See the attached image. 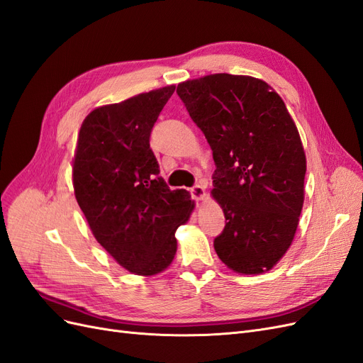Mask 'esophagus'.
I'll list each match as a JSON object with an SVG mask.
<instances>
[{
	"label": "esophagus",
	"mask_w": 363,
	"mask_h": 363,
	"mask_svg": "<svg viewBox=\"0 0 363 363\" xmlns=\"http://www.w3.org/2000/svg\"><path fill=\"white\" fill-rule=\"evenodd\" d=\"M191 195H192V199L196 200V201L204 200V199H206V189H204V186L195 184L194 188H191Z\"/></svg>",
	"instance_id": "obj_1"
}]
</instances>
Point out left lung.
I'll list each match as a JSON object with an SVG mask.
<instances>
[{
  "instance_id": "obj_1",
  "label": "left lung",
  "mask_w": 363,
  "mask_h": 363,
  "mask_svg": "<svg viewBox=\"0 0 363 363\" xmlns=\"http://www.w3.org/2000/svg\"><path fill=\"white\" fill-rule=\"evenodd\" d=\"M177 94L213 152L212 195L225 216L218 257L239 274L271 269L292 244L304 201L306 155L286 106L248 75H206Z\"/></svg>"
}]
</instances>
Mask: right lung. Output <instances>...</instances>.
<instances>
[{
	"label": "right lung",
	"instance_id": "add662e5",
	"mask_svg": "<svg viewBox=\"0 0 363 363\" xmlns=\"http://www.w3.org/2000/svg\"><path fill=\"white\" fill-rule=\"evenodd\" d=\"M175 86L98 107L83 121L74 156L77 203L101 247L138 276L167 269L174 233L189 219L188 191H172L159 172L150 135Z\"/></svg>",
	"mask_w": 363,
	"mask_h": 363
}]
</instances>
